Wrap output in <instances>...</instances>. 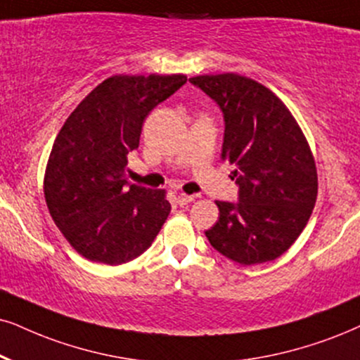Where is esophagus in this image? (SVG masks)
I'll return each instance as SVG.
<instances>
[{"mask_svg":"<svg viewBox=\"0 0 360 360\" xmlns=\"http://www.w3.org/2000/svg\"><path fill=\"white\" fill-rule=\"evenodd\" d=\"M193 201H194V195H188V194H184V193H181V194L176 195V202L179 204L181 207L186 206V204L193 202Z\"/></svg>","mask_w":360,"mask_h":360,"instance_id":"34e87169","label":"esophagus"}]
</instances>
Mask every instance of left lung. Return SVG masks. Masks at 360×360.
<instances>
[{
	"instance_id": "1",
	"label": "left lung",
	"mask_w": 360,
	"mask_h": 360,
	"mask_svg": "<svg viewBox=\"0 0 360 360\" xmlns=\"http://www.w3.org/2000/svg\"><path fill=\"white\" fill-rule=\"evenodd\" d=\"M224 116L222 161L231 162L239 202L216 201L206 238L231 261L254 266L284 254L306 227L317 199V171L306 136L285 104L245 76L189 79Z\"/></svg>"
}]
</instances>
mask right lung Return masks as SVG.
I'll return each instance as SVG.
<instances>
[{"instance_id":"right-lung-1","label":"right lung","mask_w":360,"mask_h":360,"mask_svg":"<svg viewBox=\"0 0 360 360\" xmlns=\"http://www.w3.org/2000/svg\"><path fill=\"white\" fill-rule=\"evenodd\" d=\"M184 75H117L71 112L49 154L44 199L76 252L94 262H129L153 244L171 212L165 189L127 183L146 116L183 86Z\"/></svg>"}]
</instances>
